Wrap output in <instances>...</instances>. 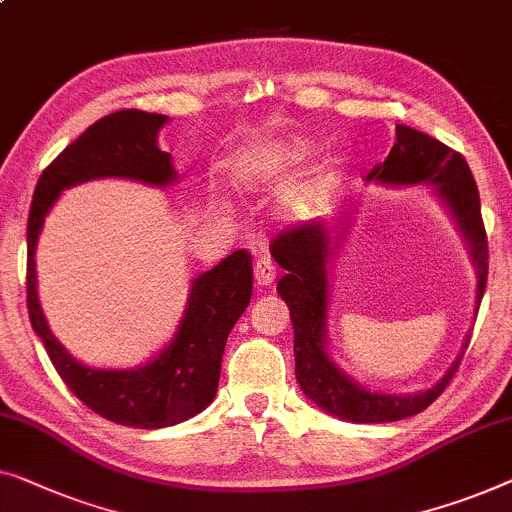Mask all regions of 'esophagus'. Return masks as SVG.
I'll return each instance as SVG.
<instances>
[{
  "label": "esophagus",
  "mask_w": 512,
  "mask_h": 512,
  "mask_svg": "<svg viewBox=\"0 0 512 512\" xmlns=\"http://www.w3.org/2000/svg\"><path fill=\"white\" fill-rule=\"evenodd\" d=\"M274 277H277V272H274V265L270 258H261V261H256L254 265V281L258 288H268Z\"/></svg>",
  "instance_id": "34e87169"
}]
</instances>
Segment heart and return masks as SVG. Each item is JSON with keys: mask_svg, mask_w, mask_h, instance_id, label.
Here are the masks:
<instances>
[{"mask_svg": "<svg viewBox=\"0 0 512 512\" xmlns=\"http://www.w3.org/2000/svg\"><path fill=\"white\" fill-rule=\"evenodd\" d=\"M314 154L316 145L311 143V140H288V143L277 147V150L268 154V157L258 161L254 166V180L263 184L281 182L284 177H288V173H293L295 168L307 164ZM339 177H342V173H339V168L335 164L318 166L314 173H309L305 180L295 182L293 187L286 191L284 198H281V212L291 219L314 217L318 210H323V207L330 203V198L335 194L339 184Z\"/></svg>", "mask_w": 512, "mask_h": 512, "instance_id": "1", "label": "heart"}]
</instances>
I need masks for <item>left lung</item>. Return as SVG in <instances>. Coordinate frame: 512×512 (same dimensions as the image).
<instances>
[{
    "label": "left lung",
    "instance_id": "1",
    "mask_svg": "<svg viewBox=\"0 0 512 512\" xmlns=\"http://www.w3.org/2000/svg\"><path fill=\"white\" fill-rule=\"evenodd\" d=\"M397 143L392 145L388 159L374 166L367 175V182L392 184H434L436 196L441 198L453 214L459 231L469 244L471 261L478 272L476 288V314L483 300L487 284V233L480 217V196L471 168L462 154L450 150L441 140L427 133L416 131L404 124H397ZM348 221H342L339 231H346ZM342 235L332 238L330 228L321 221H311L305 226L288 228L272 242V256L284 277L279 279L277 293L288 305L295 332V379L305 395L318 409L330 416L348 422H395L411 418L425 411L436 397L446 390L453 379L462 355L448 369L443 379L429 390L416 395H385L369 392L344 374L325 351V314H328V263L335 256ZM338 242L335 243L334 240ZM469 346V339H466ZM464 346V348H466Z\"/></svg>",
    "mask_w": 512,
    "mask_h": 512
}]
</instances>
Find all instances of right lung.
I'll use <instances>...</instances> for the list:
<instances>
[{
	"instance_id": "1",
	"label": "right lung",
	"mask_w": 512,
	"mask_h": 512,
	"mask_svg": "<svg viewBox=\"0 0 512 512\" xmlns=\"http://www.w3.org/2000/svg\"><path fill=\"white\" fill-rule=\"evenodd\" d=\"M166 115L117 110L94 122L39 177L27 221V309L36 335L69 390L117 425L159 429L201 413L217 395L221 355L233 325L251 300V254L233 251L191 284L187 309L170 344L136 369H92L73 360L50 332L36 298V242L50 207L64 189L99 177H127L152 187L177 180L157 133Z\"/></svg>"
}]
</instances>
